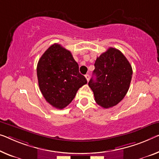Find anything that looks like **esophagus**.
Listing matches in <instances>:
<instances>
[{
    "label": "esophagus",
    "instance_id": "1",
    "mask_svg": "<svg viewBox=\"0 0 159 159\" xmlns=\"http://www.w3.org/2000/svg\"><path fill=\"white\" fill-rule=\"evenodd\" d=\"M85 77H86L87 81H89V79H90V75H89V74H86V75H85Z\"/></svg>",
    "mask_w": 159,
    "mask_h": 159
}]
</instances>
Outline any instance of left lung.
Instances as JSON below:
<instances>
[{"mask_svg":"<svg viewBox=\"0 0 159 159\" xmlns=\"http://www.w3.org/2000/svg\"><path fill=\"white\" fill-rule=\"evenodd\" d=\"M93 75L89 86L95 101L103 108L113 107L122 101L129 91L132 67L119 50L109 48L97 57Z\"/></svg>","mask_w":159,"mask_h":159,"instance_id":"left-lung-1","label":"left lung"}]
</instances>
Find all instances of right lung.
<instances>
[{
	"label": "right lung",
	"instance_id": "1",
	"mask_svg": "<svg viewBox=\"0 0 159 159\" xmlns=\"http://www.w3.org/2000/svg\"><path fill=\"white\" fill-rule=\"evenodd\" d=\"M39 86L47 102L58 109L69 104L80 87L87 84L71 53L54 43L45 51L37 65Z\"/></svg>",
	"mask_w": 159,
	"mask_h": 159
}]
</instances>
